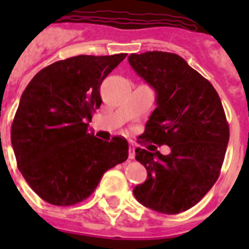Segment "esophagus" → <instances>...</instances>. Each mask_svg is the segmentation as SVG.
<instances>
[{
    "mask_svg": "<svg viewBox=\"0 0 249 249\" xmlns=\"http://www.w3.org/2000/svg\"><path fill=\"white\" fill-rule=\"evenodd\" d=\"M128 152H129L128 157L131 158V160H133V158H135V156H136V147L133 146V144H129Z\"/></svg>",
    "mask_w": 249,
    "mask_h": 249,
    "instance_id": "1",
    "label": "esophagus"
}]
</instances>
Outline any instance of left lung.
Instances as JSON below:
<instances>
[{"label": "left lung", "mask_w": 249, "mask_h": 249, "mask_svg": "<svg viewBox=\"0 0 249 249\" xmlns=\"http://www.w3.org/2000/svg\"><path fill=\"white\" fill-rule=\"evenodd\" d=\"M128 62L155 89L157 107L146 123L142 143L167 144L164 156L154 144L136 148L147 169L146 182L133 195L140 203L177 214L198 203L218 179L230 127L221 98L211 82L176 53H132Z\"/></svg>", "instance_id": "left-lung-1"}]
</instances>
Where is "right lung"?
Listing matches in <instances>:
<instances>
[{"label": "right lung", "mask_w": 249, "mask_h": 249, "mask_svg": "<svg viewBox=\"0 0 249 249\" xmlns=\"http://www.w3.org/2000/svg\"><path fill=\"white\" fill-rule=\"evenodd\" d=\"M127 53L57 61L31 80L19 101L11 142L30 187L54 206H73L94 192L106 171L128 158L122 137L105 142L89 133L100 108V86Z\"/></svg>", "instance_id": "obj_1"}]
</instances>
